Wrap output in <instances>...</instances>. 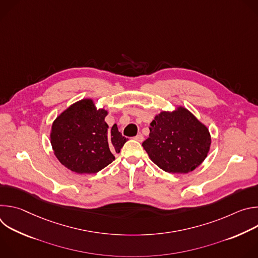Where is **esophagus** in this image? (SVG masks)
Instances as JSON below:
<instances>
[{
  "label": "esophagus",
  "instance_id": "esophagus-1",
  "mask_svg": "<svg viewBox=\"0 0 258 258\" xmlns=\"http://www.w3.org/2000/svg\"><path fill=\"white\" fill-rule=\"evenodd\" d=\"M134 139H135L136 141H138V142H143V141H144V137H143V135H142V134L137 135Z\"/></svg>",
  "mask_w": 258,
  "mask_h": 258
}]
</instances>
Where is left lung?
Listing matches in <instances>:
<instances>
[{"mask_svg": "<svg viewBox=\"0 0 258 258\" xmlns=\"http://www.w3.org/2000/svg\"><path fill=\"white\" fill-rule=\"evenodd\" d=\"M149 128V137L142 145L150 159L166 172L188 173L207 157L209 132L186 108L161 112Z\"/></svg>", "mask_w": 258, "mask_h": 258, "instance_id": "1", "label": "left lung"}]
</instances>
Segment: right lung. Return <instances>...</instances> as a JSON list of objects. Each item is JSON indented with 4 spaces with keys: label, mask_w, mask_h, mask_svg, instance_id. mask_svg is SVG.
I'll list each match as a JSON object with an SVG mask.
<instances>
[{
    "label": "right lung",
    "mask_w": 258,
    "mask_h": 258,
    "mask_svg": "<svg viewBox=\"0 0 258 258\" xmlns=\"http://www.w3.org/2000/svg\"><path fill=\"white\" fill-rule=\"evenodd\" d=\"M107 111L85 99L67 108L54 121L51 144L58 160L77 173H96L111 163L127 138L114 124L109 130Z\"/></svg>",
    "instance_id": "obj_1"
}]
</instances>
